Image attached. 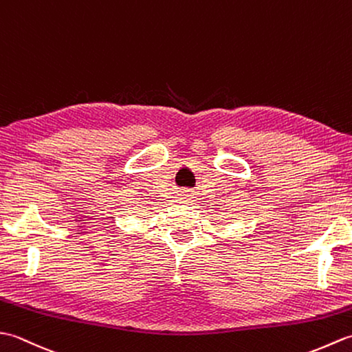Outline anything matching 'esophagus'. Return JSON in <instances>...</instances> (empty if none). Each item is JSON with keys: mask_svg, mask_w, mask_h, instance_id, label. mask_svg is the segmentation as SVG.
I'll return each instance as SVG.
<instances>
[{"mask_svg": "<svg viewBox=\"0 0 352 352\" xmlns=\"http://www.w3.org/2000/svg\"><path fill=\"white\" fill-rule=\"evenodd\" d=\"M190 199H192V190H183V193H180V195L175 197V201H174V203L186 204V203H189Z\"/></svg>", "mask_w": 352, "mask_h": 352, "instance_id": "esophagus-1", "label": "esophagus"}]
</instances>
